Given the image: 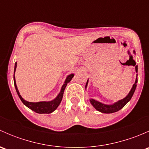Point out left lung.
Instances as JSON below:
<instances>
[{"label": "left lung", "mask_w": 149, "mask_h": 149, "mask_svg": "<svg viewBox=\"0 0 149 149\" xmlns=\"http://www.w3.org/2000/svg\"><path fill=\"white\" fill-rule=\"evenodd\" d=\"M134 53H135V52H134ZM135 65H136V63H135L134 66ZM136 72H138V66L137 65L136 66ZM137 82H138V79H136V82H135V84H133V88H131L130 93L127 94V97H126L125 98L123 99V100L118 101V102L115 103L114 104H112V105L104 104L99 102L96 101V100H90V102H91V104L94 106V107L97 110L100 111V112H102V113H112V112H118V111H119L120 109H121L122 108H123V107L130 100H131L132 97H133V94H134V92H135V90H136V86H137V84H137ZM87 83H88V81H87L86 84V86H87Z\"/></svg>", "instance_id": "left-lung-1"}]
</instances>
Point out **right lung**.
Wrapping results in <instances>:
<instances>
[{
  "instance_id": "add662e5",
  "label": "right lung",
  "mask_w": 149,
  "mask_h": 149,
  "mask_svg": "<svg viewBox=\"0 0 149 149\" xmlns=\"http://www.w3.org/2000/svg\"><path fill=\"white\" fill-rule=\"evenodd\" d=\"M16 63H15V67H14V73L15 70H16ZM73 74H70L68 76L66 79L65 84L63 85L62 88H61V91L60 92V94H58V97L55 99L54 100L51 102H29L26 101V100H24L23 98L22 97V96L20 95L19 92V90H18L17 86H16V81H15V77L13 76V81H14V86L15 88H16V92H17L18 95H19V98L20 100H22V102L26 105L27 107L31 109V110H33L34 112H37V113H40V114H43V113H46V114H49L52 112L53 111H55V109H57L59 104H61V101H62L63 99V92L64 90H65L66 86H67V84L68 82L70 81L72 79H73Z\"/></svg>"
}]
</instances>
